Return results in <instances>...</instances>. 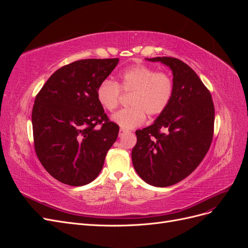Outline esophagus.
<instances>
[{
  "instance_id": "1",
  "label": "esophagus",
  "mask_w": 248,
  "mask_h": 248,
  "mask_svg": "<svg viewBox=\"0 0 248 248\" xmlns=\"http://www.w3.org/2000/svg\"><path fill=\"white\" fill-rule=\"evenodd\" d=\"M125 133H127V131L125 129H120V132H119V137L122 138Z\"/></svg>"
}]
</instances>
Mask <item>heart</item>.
I'll list each match as a JSON object with an SVG mask.
<instances>
[{
	"mask_svg": "<svg viewBox=\"0 0 248 248\" xmlns=\"http://www.w3.org/2000/svg\"><path fill=\"white\" fill-rule=\"evenodd\" d=\"M121 92L130 93L127 100L130 107L117 112L112 120L122 128L131 129L144 123L146 115L158 116L168 108L174 96L175 84L169 72L137 64L120 73L118 81H101L96 97L104 109L114 112L120 104Z\"/></svg>",
	"mask_w": 248,
	"mask_h": 248,
	"instance_id": "obj_1",
	"label": "heart"
}]
</instances>
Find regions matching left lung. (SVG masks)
<instances>
[{
	"instance_id": "1",
	"label": "left lung",
	"mask_w": 248,
	"mask_h": 248,
	"mask_svg": "<svg viewBox=\"0 0 248 248\" xmlns=\"http://www.w3.org/2000/svg\"><path fill=\"white\" fill-rule=\"evenodd\" d=\"M148 60L170 67L175 92L156 121L136 131L132 163L144 181L167 187L189 176L204 159L213 140L215 109L211 93L188 65L172 57Z\"/></svg>"
}]
</instances>
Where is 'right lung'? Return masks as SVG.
Instances as JSON below:
<instances>
[{
    "label": "right lung",
    "mask_w": 248,
    "mask_h": 248,
    "mask_svg": "<svg viewBox=\"0 0 248 248\" xmlns=\"http://www.w3.org/2000/svg\"><path fill=\"white\" fill-rule=\"evenodd\" d=\"M119 59H85L58 69L36 95L32 110L34 148L50 176L71 186L99 175L118 138L96 90Z\"/></svg>",
    "instance_id": "obj_1"
}]
</instances>
